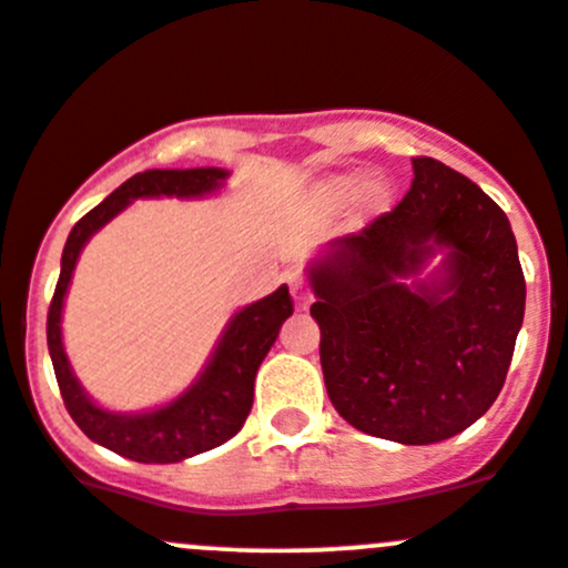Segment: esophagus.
Listing matches in <instances>:
<instances>
[{
    "instance_id": "esophagus-1",
    "label": "esophagus",
    "mask_w": 568,
    "mask_h": 568,
    "mask_svg": "<svg viewBox=\"0 0 568 568\" xmlns=\"http://www.w3.org/2000/svg\"><path fill=\"white\" fill-rule=\"evenodd\" d=\"M291 296H294V304H296V307H300V310H304L310 302H313V296H310L307 285L302 283V277L291 280Z\"/></svg>"
}]
</instances>
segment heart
Masks as SVG:
<instances>
[{"mask_svg": "<svg viewBox=\"0 0 568 568\" xmlns=\"http://www.w3.org/2000/svg\"><path fill=\"white\" fill-rule=\"evenodd\" d=\"M348 199H354L356 214H359L362 220L378 217V214H384L386 209H389V201H392L389 179L367 176L359 184V176L356 174H339V176H329L326 182H321L318 204L324 209L343 206Z\"/></svg>", "mask_w": 568, "mask_h": 568, "instance_id": "obj_1", "label": "heart"}]
</instances>
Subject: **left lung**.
Listing matches in <instances>:
<instances>
[{
  "label": "left lung",
  "instance_id": "1",
  "mask_svg": "<svg viewBox=\"0 0 568 568\" xmlns=\"http://www.w3.org/2000/svg\"><path fill=\"white\" fill-rule=\"evenodd\" d=\"M332 405L375 438L427 446L487 414L509 373L525 277L504 209L449 165L414 160V184L307 268Z\"/></svg>",
  "mask_w": 568,
  "mask_h": 568
}]
</instances>
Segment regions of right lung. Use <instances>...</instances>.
Returning a JSON list of instances; mask_svg holds the SVG:
<instances>
[{"label":"right lung","instance_id":"obj_1","mask_svg":"<svg viewBox=\"0 0 568 568\" xmlns=\"http://www.w3.org/2000/svg\"><path fill=\"white\" fill-rule=\"evenodd\" d=\"M225 169H152L130 176L103 204L83 214L70 231L62 250V268L48 310V354L57 373L64 408L75 425L94 444L116 455L146 465H169L214 449L242 429L253 408L255 373L277 339L280 326L294 315L288 285H280L264 300L244 304L220 332L212 354L193 384L169 403L146 410H111L89 397L73 364L68 359L62 339V313L73 283L75 264L83 247L100 229L122 214L133 201L179 199L195 201L217 195L229 182Z\"/></svg>","mask_w":568,"mask_h":568}]
</instances>
